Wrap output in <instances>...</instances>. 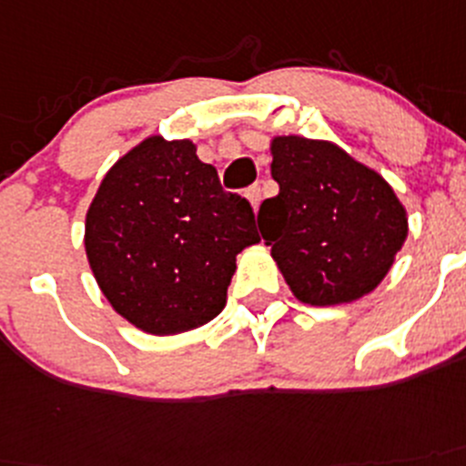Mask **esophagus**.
Segmentation results:
<instances>
[{
    "mask_svg": "<svg viewBox=\"0 0 466 466\" xmlns=\"http://www.w3.org/2000/svg\"><path fill=\"white\" fill-rule=\"evenodd\" d=\"M246 198H248V202H250V207H253V211H258L259 202H262V188H259L258 184L250 186V188L246 190Z\"/></svg>",
    "mask_w": 466,
    "mask_h": 466,
    "instance_id": "34e87169",
    "label": "esophagus"
}]
</instances>
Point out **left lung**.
I'll use <instances>...</instances> for the list:
<instances>
[{
    "label": "left lung",
    "instance_id": "left-lung-1",
    "mask_svg": "<svg viewBox=\"0 0 466 466\" xmlns=\"http://www.w3.org/2000/svg\"><path fill=\"white\" fill-rule=\"evenodd\" d=\"M271 177L259 232L294 297L340 306L370 294L386 278L410 225L389 181L326 140H271Z\"/></svg>",
    "mask_w": 466,
    "mask_h": 466
}]
</instances>
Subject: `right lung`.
Wrapping results in <instances>:
<instances>
[{
    "instance_id": "right-lung-1",
    "label": "right lung",
    "mask_w": 466,
    "mask_h": 466,
    "mask_svg": "<svg viewBox=\"0 0 466 466\" xmlns=\"http://www.w3.org/2000/svg\"><path fill=\"white\" fill-rule=\"evenodd\" d=\"M258 241L248 199L225 193L193 142L160 135L107 169L85 220L86 259L101 292L154 336L190 331L218 315L237 255Z\"/></svg>"
}]
</instances>
